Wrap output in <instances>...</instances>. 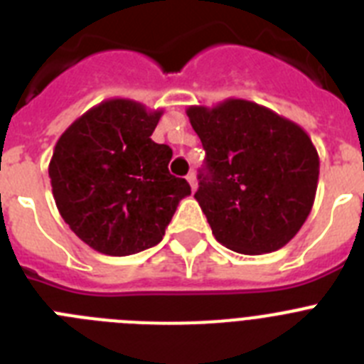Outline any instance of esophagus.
I'll list each match as a JSON object with an SVG mask.
<instances>
[{"mask_svg":"<svg viewBox=\"0 0 364 364\" xmlns=\"http://www.w3.org/2000/svg\"><path fill=\"white\" fill-rule=\"evenodd\" d=\"M186 178H188L189 186H191V189H193V191H195V189H197V175H195V173H189V175L186 176Z\"/></svg>","mask_w":364,"mask_h":364,"instance_id":"34e87169","label":"esophagus"}]
</instances>
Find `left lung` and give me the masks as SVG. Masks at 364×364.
<instances>
[{
  "mask_svg": "<svg viewBox=\"0 0 364 364\" xmlns=\"http://www.w3.org/2000/svg\"><path fill=\"white\" fill-rule=\"evenodd\" d=\"M208 171L195 193L215 239L242 255L281 250L306 222L319 154L301 125L242 98L189 105Z\"/></svg>",
  "mask_w": 364,
  "mask_h": 364,
  "instance_id": "obj_1",
  "label": "left lung"
}]
</instances>
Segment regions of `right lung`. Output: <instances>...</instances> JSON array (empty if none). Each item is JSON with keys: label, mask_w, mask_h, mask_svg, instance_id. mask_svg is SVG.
<instances>
[{"label": "right lung", "mask_w": 364, "mask_h": 364, "mask_svg": "<svg viewBox=\"0 0 364 364\" xmlns=\"http://www.w3.org/2000/svg\"><path fill=\"white\" fill-rule=\"evenodd\" d=\"M162 112L129 98L104 100L54 146L49 176L58 211L104 255L159 244L180 200L191 195L188 182L167 169L171 147L151 140Z\"/></svg>", "instance_id": "right-lung-1"}]
</instances>
